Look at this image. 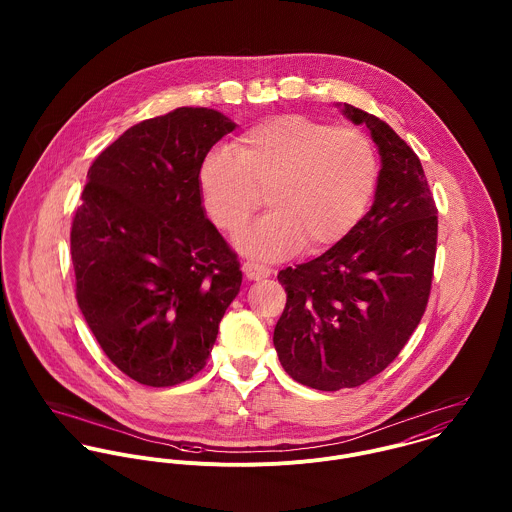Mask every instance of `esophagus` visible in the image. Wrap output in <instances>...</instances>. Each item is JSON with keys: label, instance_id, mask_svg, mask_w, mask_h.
<instances>
[{"label": "esophagus", "instance_id": "esophagus-1", "mask_svg": "<svg viewBox=\"0 0 512 512\" xmlns=\"http://www.w3.org/2000/svg\"><path fill=\"white\" fill-rule=\"evenodd\" d=\"M242 272L248 280H262V278H268L272 274V268L266 266V264H260V262H244L242 264Z\"/></svg>", "mask_w": 512, "mask_h": 512}]
</instances>
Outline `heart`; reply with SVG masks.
Returning <instances> with one entry per match:
<instances>
[{
  "instance_id": "b5f03b06",
  "label": "heart",
  "mask_w": 512,
  "mask_h": 512,
  "mask_svg": "<svg viewBox=\"0 0 512 512\" xmlns=\"http://www.w3.org/2000/svg\"><path fill=\"white\" fill-rule=\"evenodd\" d=\"M378 183V157L357 128L282 114L248 128L236 151L211 149L197 173L203 209L228 234L238 232L268 191L272 213L238 236L254 256L321 252L363 219Z\"/></svg>"
}]
</instances>
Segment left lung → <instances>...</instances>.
<instances>
[{
	"mask_svg": "<svg viewBox=\"0 0 512 512\" xmlns=\"http://www.w3.org/2000/svg\"><path fill=\"white\" fill-rule=\"evenodd\" d=\"M343 112L378 146L374 203L325 254L278 274L288 301L274 329L284 370L325 392L361 386L398 357L428 307L438 246L420 157L380 118Z\"/></svg>",
	"mask_w": 512,
	"mask_h": 512,
	"instance_id": "8db88e82",
	"label": "left lung"
}]
</instances>
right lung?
Segmentation results:
<instances>
[{"label": "right lung", "instance_id": "1", "mask_svg": "<svg viewBox=\"0 0 512 512\" xmlns=\"http://www.w3.org/2000/svg\"><path fill=\"white\" fill-rule=\"evenodd\" d=\"M234 128L183 106L132 126L88 169L71 228L76 301L106 357L140 384L201 372L240 292L238 256L197 185L203 157Z\"/></svg>", "mask_w": 512, "mask_h": 512}]
</instances>
